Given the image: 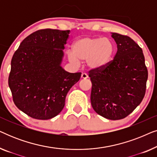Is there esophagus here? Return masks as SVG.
<instances>
[{
  "mask_svg": "<svg viewBox=\"0 0 157 157\" xmlns=\"http://www.w3.org/2000/svg\"><path fill=\"white\" fill-rule=\"evenodd\" d=\"M87 78H88V75L86 74V73H83V74H81V78L86 79Z\"/></svg>",
  "mask_w": 157,
  "mask_h": 157,
  "instance_id": "esophagus-1",
  "label": "esophagus"
}]
</instances>
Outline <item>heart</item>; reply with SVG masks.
I'll return each instance as SVG.
<instances>
[{
  "label": "heart",
  "mask_w": 157,
  "mask_h": 157,
  "mask_svg": "<svg viewBox=\"0 0 157 157\" xmlns=\"http://www.w3.org/2000/svg\"><path fill=\"white\" fill-rule=\"evenodd\" d=\"M74 52L68 53V59L72 63L78 64L86 61L87 66L91 69L104 68L110 63L115 53V46L106 38L86 37L76 40Z\"/></svg>",
  "instance_id": "1"
}]
</instances>
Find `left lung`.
<instances>
[{
    "label": "left lung",
    "instance_id": "left-lung-1",
    "mask_svg": "<svg viewBox=\"0 0 157 157\" xmlns=\"http://www.w3.org/2000/svg\"><path fill=\"white\" fill-rule=\"evenodd\" d=\"M117 52L106 66L91 69V103L106 119L119 120L129 115L142 101L148 71L142 49L127 36L112 33Z\"/></svg>",
    "mask_w": 157,
    "mask_h": 157
}]
</instances>
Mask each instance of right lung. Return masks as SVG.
I'll list each match as a JSON object with an SVG mask.
<instances>
[{
	"label": "right lung",
	"instance_id": "obj_1",
	"mask_svg": "<svg viewBox=\"0 0 157 157\" xmlns=\"http://www.w3.org/2000/svg\"><path fill=\"white\" fill-rule=\"evenodd\" d=\"M70 31L40 29L27 36L13 56L8 86L13 101L33 119L46 120L63 109L66 96L81 73L61 66Z\"/></svg>",
	"mask_w": 157,
	"mask_h": 157
}]
</instances>
